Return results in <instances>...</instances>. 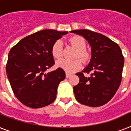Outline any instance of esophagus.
<instances>
[{
    "instance_id": "34e87169",
    "label": "esophagus",
    "mask_w": 131,
    "mask_h": 131,
    "mask_svg": "<svg viewBox=\"0 0 131 131\" xmlns=\"http://www.w3.org/2000/svg\"><path fill=\"white\" fill-rule=\"evenodd\" d=\"M71 76V74L68 73H66V78H69Z\"/></svg>"
}]
</instances>
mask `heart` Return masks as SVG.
Returning <instances> with one entry per match:
<instances>
[{"label": "heart", "instance_id": "obj_1", "mask_svg": "<svg viewBox=\"0 0 131 131\" xmlns=\"http://www.w3.org/2000/svg\"><path fill=\"white\" fill-rule=\"evenodd\" d=\"M71 45L76 49L74 58H79L82 61L87 62L90 58L89 52L86 49V43L84 39L80 36H73L69 39ZM51 55L56 59H60L62 56L63 47L61 41L57 40L53 43L51 49ZM56 67L64 70L67 73H74L82 68V63L79 59L67 60L65 59L59 60L56 63Z\"/></svg>", "mask_w": 131, "mask_h": 131}]
</instances>
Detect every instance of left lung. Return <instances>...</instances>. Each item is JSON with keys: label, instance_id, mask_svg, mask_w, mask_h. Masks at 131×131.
Listing matches in <instances>:
<instances>
[{"label": "left lung", "instance_id": "8db88e82", "mask_svg": "<svg viewBox=\"0 0 131 131\" xmlns=\"http://www.w3.org/2000/svg\"><path fill=\"white\" fill-rule=\"evenodd\" d=\"M84 37L92 47V58L87 67L76 74L80 82L73 87L79 103L99 107L109 102L122 81L124 56L118 44L102 34L89 30L71 31ZM84 73L90 74V77Z\"/></svg>", "mask_w": 131, "mask_h": 131}]
</instances>
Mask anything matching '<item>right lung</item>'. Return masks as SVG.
I'll use <instances>...</instances> for the list:
<instances>
[{
    "mask_svg": "<svg viewBox=\"0 0 131 131\" xmlns=\"http://www.w3.org/2000/svg\"><path fill=\"white\" fill-rule=\"evenodd\" d=\"M67 32L43 30L20 40L11 49L6 71L13 93L28 107L49 105L56 98L60 82L65 79L60 68L45 74L55 64L52 45Z\"/></svg>",
    "mask_w": 131,
    "mask_h": 131,
    "instance_id": "1",
    "label": "right lung"
}]
</instances>
